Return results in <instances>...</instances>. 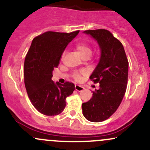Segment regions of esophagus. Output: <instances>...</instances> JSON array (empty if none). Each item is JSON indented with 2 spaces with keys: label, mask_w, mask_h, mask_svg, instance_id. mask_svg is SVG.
I'll return each mask as SVG.
<instances>
[{
  "label": "esophagus",
  "mask_w": 150,
  "mask_h": 150,
  "mask_svg": "<svg viewBox=\"0 0 150 150\" xmlns=\"http://www.w3.org/2000/svg\"><path fill=\"white\" fill-rule=\"evenodd\" d=\"M75 90H76V91H78L81 92V91H82L83 90L84 88L83 87V86H79V85H75Z\"/></svg>",
  "instance_id": "34e87169"
}]
</instances>
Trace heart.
Segmentation results:
<instances>
[{"mask_svg":"<svg viewBox=\"0 0 150 150\" xmlns=\"http://www.w3.org/2000/svg\"><path fill=\"white\" fill-rule=\"evenodd\" d=\"M75 48L78 51V52L79 53L80 55L83 58V57H90L92 54V49L88 45L86 44V43H77L75 45ZM64 58V55H62V60ZM86 73V71L85 70H80V71H75L72 73V78L75 81H79L82 78V75H84Z\"/></svg>","mask_w":150,"mask_h":150,"instance_id":"obj_1","label":"heart"}]
</instances>
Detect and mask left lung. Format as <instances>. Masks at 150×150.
I'll list each match as a JSON object with an SVG mask.
<instances>
[{"mask_svg": "<svg viewBox=\"0 0 150 150\" xmlns=\"http://www.w3.org/2000/svg\"><path fill=\"white\" fill-rule=\"evenodd\" d=\"M97 40L101 48L98 65L90 76L91 81L99 83L92 98L82 104L83 115L91 122L108 119L121 103L128 83V61L121 42L104 29L84 31Z\"/></svg>", "mask_w": 150, "mask_h": 150, "instance_id": "1", "label": "left lung"}]
</instances>
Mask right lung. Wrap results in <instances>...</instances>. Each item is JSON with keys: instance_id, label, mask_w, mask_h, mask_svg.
<instances>
[{"instance_id": "right-lung-1", "label": "right lung", "mask_w": 150, "mask_h": 150, "mask_svg": "<svg viewBox=\"0 0 150 150\" xmlns=\"http://www.w3.org/2000/svg\"><path fill=\"white\" fill-rule=\"evenodd\" d=\"M79 32H46L33 39L25 57L24 78L28 97L45 115L60 114L66 106V98L75 90L72 83H54L51 78L67 46Z\"/></svg>"}]
</instances>
